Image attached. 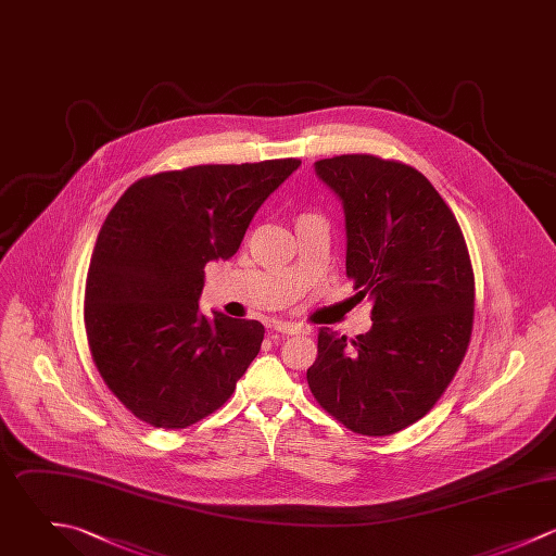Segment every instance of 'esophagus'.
<instances>
[{"instance_id":"esophagus-1","label":"esophagus","mask_w":556,"mask_h":556,"mask_svg":"<svg viewBox=\"0 0 556 556\" xmlns=\"http://www.w3.org/2000/svg\"><path fill=\"white\" fill-rule=\"evenodd\" d=\"M273 329H275V331H279V333H283V336L305 333V327H303V325H299V323H281V320H277V323L273 325Z\"/></svg>"}]
</instances>
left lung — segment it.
<instances>
[{
    "label": "left lung",
    "instance_id": "left-lung-1",
    "mask_svg": "<svg viewBox=\"0 0 556 556\" xmlns=\"http://www.w3.org/2000/svg\"><path fill=\"white\" fill-rule=\"evenodd\" d=\"M344 207L346 275L372 303L368 333L325 327L307 370L314 399L346 429L392 435L444 394L468 351L475 273L459 223L416 168L377 155L314 164Z\"/></svg>",
    "mask_w": 556,
    "mask_h": 556
}]
</instances>
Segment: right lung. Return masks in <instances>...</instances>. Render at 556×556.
<instances>
[{
  "label": "right lung",
  "instance_id": "1",
  "mask_svg": "<svg viewBox=\"0 0 556 556\" xmlns=\"http://www.w3.org/2000/svg\"><path fill=\"white\" fill-rule=\"evenodd\" d=\"M301 160L203 164L131 184L110 210L86 277L92 362L112 394L157 429L216 412L257 357L264 327L199 309L205 264L229 260Z\"/></svg>",
  "mask_w": 556,
  "mask_h": 556
}]
</instances>
